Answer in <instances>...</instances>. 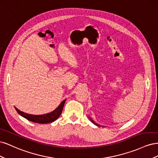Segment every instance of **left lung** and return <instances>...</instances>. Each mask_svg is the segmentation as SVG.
<instances>
[{
    "label": "left lung",
    "mask_w": 158,
    "mask_h": 158,
    "mask_svg": "<svg viewBox=\"0 0 158 158\" xmlns=\"http://www.w3.org/2000/svg\"><path fill=\"white\" fill-rule=\"evenodd\" d=\"M89 120H90L91 121H92V123L94 124V125H97V126H99V127H100V125H99L98 124H97V123H95V122H94V121L92 120V119L91 118H89Z\"/></svg>",
    "instance_id": "left-lung-1"
}]
</instances>
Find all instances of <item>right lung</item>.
Listing matches in <instances>:
<instances>
[{
    "label": "right lung",
    "instance_id": "add662e5",
    "mask_svg": "<svg viewBox=\"0 0 158 158\" xmlns=\"http://www.w3.org/2000/svg\"><path fill=\"white\" fill-rule=\"evenodd\" d=\"M66 99L63 100L61 103L59 105V107H57L53 111H52L49 113H47L45 114H40V115H34V114H30L25 113L21 111H20L18 109L15 107V109L18 112V114H20L21 116L26 118L28 121L36 123H40V124H46L55 121L57 118L59 117L60 114L63 111V109L64 107V105L65 103Z\"/></svg>",
    "mask_w": 158,
    "mask_h": 158
}]
</instances>
